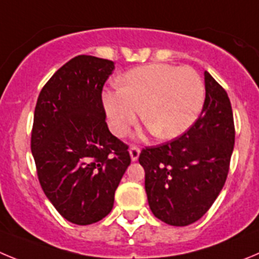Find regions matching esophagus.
Returning a JSON list of instances; mask_svg holds the SVG:
<instances>
[{"instance_id":"esophagus-1","label":"esophagus","mask_w":259,"mask_h":259,"mask_svg":"<svg viewBox=\"0 0 259 259\" xmlns=\"http://www.w3.org/2000/svg\"><path fill=\"white\" fill-rule=\"evenodd\" d=\"M129 153H130V157H132L133 161H137L139 157V153H141V151H139L138 147L133 146L129 148Z\"/></svg>"}]
</instances>
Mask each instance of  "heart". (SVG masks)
<instances>
[{"label":"heart","instance_id":"1","mask_svg":"<svg viewBox=\"0 0 259 259\" xmlns=\"http://www.w3.org/2000/svg\"><path fill=\"white\" fill-rule=\"evenodd\" d=\"M103 104L109 129L124 137L143 121L160 139H174L187 132L204 104V83L195 69L170 64L134 68L120 80V89L107 92Z\"/></svg>","mask_w":259,"mask_h":259}]
</instances>
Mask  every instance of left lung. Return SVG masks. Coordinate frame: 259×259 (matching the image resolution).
<instances>
[{
  "mask_svg": "<svg viewBox=\"0 0 259 259\" xmlns=\"http://www.w3.org/2000/svg\"><path fill=\"white\" fill-rule=\"evenodd\" d=\"M205 102L183 135L139 155L148 205L170 226H188L209 210L225 186L235 144L231 102L205 71Z\"/></svg>",
  "mask_w": 259,
  "mask_h": 259,
  "instance_id": "obj_1",
  "label": "left lung"
}]
</instances>
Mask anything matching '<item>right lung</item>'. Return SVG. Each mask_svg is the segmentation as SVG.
I'll return each instance as SVG.
<instances>
[{
    "instance_id": "1",
    "label": "right lung",
    "mask_w": 259,
    "mask_h": 259,
    "mask_svg": "<svg viewBox=\"0 0 259 259\" xmlns=\"http://www.w3.org/2000/svg\"><path fill=\"white\" fill-rule=\"evenodd\" d=\"M113 69L111 60L78 55L53 74L37 99L31 150L39 185L74 225L108 215L130 165L127 146L108 130L102 102Z\"/></svg>"
}]
</instances>
